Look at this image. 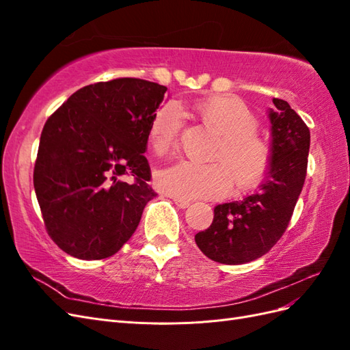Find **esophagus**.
I'll return each mask as SVG.
<instances>
[{"mask_svg":"<svg viewBox=\"0 0 350 350\" xmlns=\"http://www.w3.org/2000/svg\"><path fill=\"white\" fill-rule=\"evenodd\" d=\"M174 201H175V204H176L179 208H187V207L191 206V203H189V201H187V200H181V198L174 197Z\"/></svg>","mask_w":350,"mask_h":350,"instance_id":"34e87169","label":"esophagus"}]
</instances>
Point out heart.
I'll return each mask as SVG.
<instances>
[{
  "label": "heart",
  "instance_id": "obj_1",
  "mask_svg": "<svg viewBox=\"0 0 350 350\" xmlns=\"http://www.w3.org/2000/svg\"><path fill=\"white\" fill-rule=\"evenodd\" d=\"M197 111L221 135L215 161L228 163L200 165L178 161L161 169L154 183L161 191L181 200L215 198L229 193L232 174L238 188L257 185L267 171L270 146L256 133L258 118L237 96H211L197 103ZM183 130V111L174 100L163 103L149 126V144L157 153H166L178 144Z\"/></svg>",
  "mask_w": 350,
  "mask_h": 350
}]
</instances>
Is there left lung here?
Returning a JSON list of instances; mask_svg holds the SVG:
<instances>
[{
    "label": "left lung",
    "mask_w": 350,
    "mask_h": 350,
    "mask_svg": "<svg viewBox=\"0 0 350 350\" xmlns=\"http://www.w3.org/2000/svg\"><path fill=\"white\" fill-rule=\"evenodd\" d=\"M269 172L257 193L217 204L211 225L196 235L206 257L243 264L269 252L288 228L302 191L310 152V129L291 105L273 99Z\"/></svg>",
    "instance_id": "8db88e82"
}]
</instances>
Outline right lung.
I'll use <instances>...</instances> for the list:
<instances>
[{
	"label": "right lung",
	"mask_w": 350,
	"mask_h": 350,
	"mask_svg": "<svg viewBox=\"0 0 350 350\" xmlns=\"http://www.w3.org/2000/svg\"><path fill=\"white\" fill-rule=\"evenodd\" d=\"M167 88L142 79L84 86L45 122L33 185L49 237L70 256L118 252L156 193L149 126Z\"/></svg>",
	"instance_id": "1"
}]
</instances>
